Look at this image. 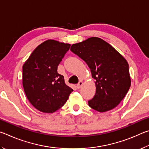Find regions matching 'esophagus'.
<instances>
[{"label": "esophagus", "mask_w": 149, "mask_h": 149, "mask_svg": "<svg viewBox=\"0 0 149 149\" xmlns=\"http://www.w3.org/2000/svg\"><path fill=\"white\" fill-rule=\"evenodd\" d=\"M82 84H83V82L82 81H80L79 82V84H78L77 86V87L78 89H80V88H81V86H82Z\"/></svg>", "instance_id": "esophagus-1"}]
</instances>
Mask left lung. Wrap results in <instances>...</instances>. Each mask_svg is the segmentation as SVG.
Returning <instances> with one entry per match:
<instances>
[{
    "instance_id": "obj_1",
    "label": "left lung",
    "mask_w": 149,
    "mask_h": 149,
    "mask_svg": "<svg viewBox=\"0 0 149 149\" xmlns=\"http://www.w3.org/2000/svg\"><path fill=\"white\" fill-rule=\"evenodd\" d=\"M70 50L86 63L95 80L96 92L88 101L91 108L103 113L115 108L131 86L126 59L111 44L98 37L73 44Z\"/></svg>"
}]
</instances>
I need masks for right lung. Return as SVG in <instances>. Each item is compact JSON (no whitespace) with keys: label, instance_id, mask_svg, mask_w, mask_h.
<instances>
[{"label":"right lung","instance_id":"1","mask_svg":"<svg viewBox=\"0 0 149 149\" xmlns=\"http://www.w3.org/2000/svg\"><path fill=\"white\" fill-rule=\"evenodd\" d=\"M70 44L47 40L41 43L23 65L22 82L25 95L34 107L53 113L67 102L73 90L57 73L58 66Z\"/></svg>","mask_w":149,"mask_h":149}]
</instances>
